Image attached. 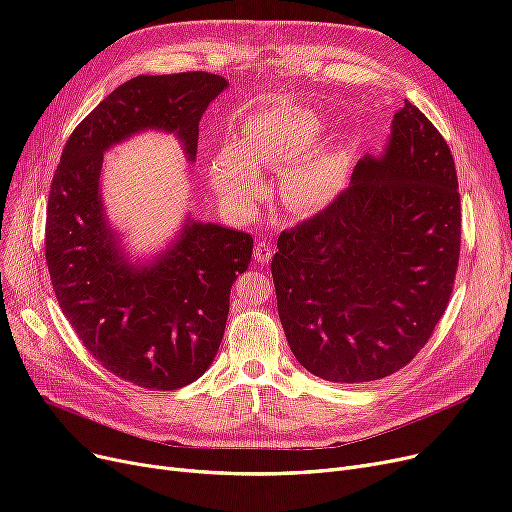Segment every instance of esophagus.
Segmentation results:
<instances>
[{"mask_svg": "<svg viewBox=\"0 0 512 512\" xmlns=\"http://www.w3.org/2000/svg\"><path fill=\"white\" fill-rule=\"evenodd\" d=\"M272 255H274V247L270 245V242L259 240L257 247H255V261L257 263H267L272 259Z\"/></svg>", "mask_w": 512, "mask_h": 512, "instance_id": "obj_1", "label": "esophagus"}]
</instances>
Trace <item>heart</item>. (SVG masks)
Here are the masks:
<instances>
[{
  "label": "heart",
  "mask_w": 512,
  "mask_h": 512,
  "mask_svg": "<svg viewBox=\"0 0 512 512\" xmlns=\"http://www.w3.org/2000/svg\"><path fill=\"white\" fill-rule=\"evenodd\" d=\"M321 124L297 107L259 112L240 141H230L213 157L209 174L218 191L236 207H251L263 191L261 168L284 170L280 201L286 211L309 213L326 207L340 191V166L317 147Z\"/></svg>",
  "instance_id": "heart-1"
}]
</instances>
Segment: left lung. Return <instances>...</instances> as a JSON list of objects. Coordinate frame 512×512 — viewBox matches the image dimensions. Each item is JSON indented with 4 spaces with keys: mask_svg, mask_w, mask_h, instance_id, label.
Masks as SVG:
<instances>
[{
    "mask_svg": "<svg viewBox=\"0 0 512 512\" xmlns=\"http://www.w3.org/2000/svg\"><path fill=\"white\" fill-rule=\"evenodd\" d=\"M459 251L452 153L405 101L384 153L359 159L342 195L278 238L272 276L292 355L338 384L405 367L446 311Z\"/></svg>",
    "mask_w": 512,
    "mask_h": 512,
    "instance_id": "obj_1",
    "label": "left lung"
}]
</instances>
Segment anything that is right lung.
<instances>
[{
	"label": "right lung",
	"instance_id": "1",
	"mask_svg": "<svg viewBox=\"0 0 512 512\" xmlns=\"http://www.w3.org/2000/svg\"><path fill=\"white\" fill-rule=\"evenodd\" d=\"M224 89L209 72L134 76L74 128L53 174L45 259L56 299L87 351L134 386L176 390L207 371L253 236L188 215L164 251L130 259L105 215L103 153L157 130L195 164L199 120Z\"/></svg>",
	"mask_w": 512,
	"mask_h": 512
}]
</instances>
